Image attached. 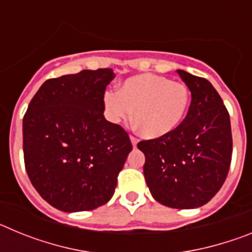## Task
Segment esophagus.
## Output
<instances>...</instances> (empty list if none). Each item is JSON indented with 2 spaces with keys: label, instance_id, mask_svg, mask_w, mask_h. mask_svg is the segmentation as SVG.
Masks as SVG:
<instances>
[{
  "label": "esophagus",
  "instance_id": "34e87169",
  "mask_svg": "<svg viewBox=\"0 0 252 252\" xmlns=\"http://www.w3.org/2000/svg\"><path fill=\"white\" fill-rule=\"evenodd\" d=\"M130 140H131V142H132V146H133V148H136L137 142H139V139H137V137H135V136H132V135H131V136H130Z\"/></svg>",
  "mask_w": 252,
  "mask_h": 252
}]
</instances>
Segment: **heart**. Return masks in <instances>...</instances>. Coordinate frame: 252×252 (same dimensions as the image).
Instances as JSON below:
<instances>
[{
	"mask_svg": "<svg viewBox=\"0 0 252 252\" xmlns=\"http://www.w3.org/2000/svg\"><path fill=\"white\" fill-rule=\"evenodd\" d=\"M190 102L188 87L157 74H140L124 82L120 92H107L104 106L111 120L128 121L148 139L165 136L186 117Z\"/></svg>",
	"mask_w": 252,
	"mask_h": 252,
	"instance_id": "1",
	"label": "heart"
}]
</instances>
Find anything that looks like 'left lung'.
Instances as JSON below:
<instances>
[{
	"label": "left lung",
	"instance_id": "1",
	"mask_svg": "<svg viewBox=\"0 0 252 252\" xmlns=\"http://www.w3.org/2000/svg\"><path fill=\"white\" fill-rule=\"evenodd\" d=\"M192 93L183 122L165 136L142 140L144 175L159 203L178 209L209 202L226 180L232 157L230 115L206 78L177 70Z\"/></svg>",
	"mask_w": 252,
	"mask_h": 252
}]
</instances>
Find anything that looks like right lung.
I'll list each match as a JSON object with an SVG mask.
<instances>
[{
	"label": "right lung",
	"mask_w": 252,
	"mask_h": 252,
	"mask_svg": "<svg viewBox=\"0 0 252 252\" xmlns=\"http://www.w3.org/2000/svg\"><path fill=\"white\" fill-rule=\"evenodd\" d=\"M112 69L82 70L44 82L24 122L26 173L37 193L64 212L106 204L132 150L128 133L103 116Z\"/></svg>",
	"instance_id": "right-lung-1"
}]
</instances>
